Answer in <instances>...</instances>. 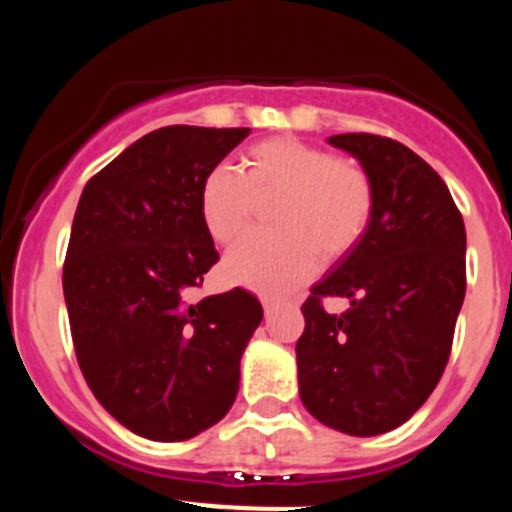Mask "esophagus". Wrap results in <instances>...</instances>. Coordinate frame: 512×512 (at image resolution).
<instances>
[{"mask_svg":"<svg viewBox=\"0 0 512 512\" xmlns=\"http://www.w3.org/2000/svg\"><path fill=\"white\" fill-rule=\"evenodd\" d=\"M262 305H264V317H267V320H269V317L276 313V305L272 301H262Z\"/></svg>","mask_w":512,"mask_h":512,"instance_id":"esophagus-1","label":"esophagus"}]
</instances>
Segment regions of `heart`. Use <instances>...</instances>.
Wrapping results in <instances>:
<instances>
[{
  "label": "heart",
  "instance_id": "obj_1",
  "mask_svg": "<svg viewBox=\"0 0 512 512\" xmlns=\"http://www.w3.org/2000/svg\"><path fill=\"white\" fill-rule=\"evenodd\" d=\"M279 195L272 223L279 231L252 233L226 255L233 284L269 298L301 289L325 257L342 255L361 238L373 209V190L361 168L293 137L252 144L243 173L219 163L199 185V219L216 243L248 228L257 199Z\"/></svg>",
  "mask_w": 512,
  "mask_h": 512
}]
</instances>
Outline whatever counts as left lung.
I'll return each instance as SVG.
<instances>
[{
	"label": "left lung",
	"mask_w": 512,
	"mask_h": 512,
	"mask_svg": "<svg viewBox=\"0 0 512 512\" xmlns=\"http://www.w3.org/2000/svg\"><path fill=\"white\" fill-rule=\"evenodd\" d=\"M373 190L366 231L303 303L298 392L320 424L368 438L411 419L436 390L464 301L467 233L440 175L375 134H334ZM352 308L330 316L319 298Z\"/></svg>",
	"instance_id": "obj_1"
}]
</instances>
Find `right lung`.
Instances as JSON below:
<instances>
[{"mask_svg":"<svg viewBox=\"0 0 512 512\" xmlns=\"http://www.w3.org/2000/svg\"><path fill=\"white\" fill-rule=\"evenodd\" d=\"M248 134L161 127L81 192L62 272L76 358L105 411L142 438H195L238 395L260 301L243 289L199 303L185 293L219 262L199 185Z\"/></svg>","mask_w":512,"mask_h":512,"instance_id":"add662e5","label":"right lung"}]
</instances>
